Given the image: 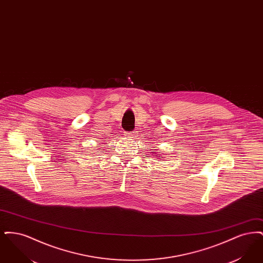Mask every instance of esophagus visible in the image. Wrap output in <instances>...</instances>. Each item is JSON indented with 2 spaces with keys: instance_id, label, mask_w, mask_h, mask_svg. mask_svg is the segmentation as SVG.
Here are the masks:
<instances>
[{
  "instance_id": "34e87169",
  "label": "esophagus",
  "mask_w": 263,
  "mask_h": 263,
  "mask_svg": "<svg viewBox=\"0 0 263 263\" xmlns=\"http://www.w3.org/2000/svg\"><path fill=\"white\" fill-rule=\"evenodd\" d=\"M135 135H136V132H134V131H130V132H125L126 137H135Z\"/></svg>"
}]
</instances>
